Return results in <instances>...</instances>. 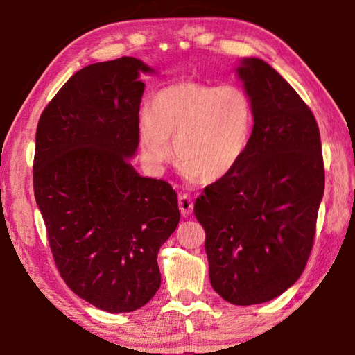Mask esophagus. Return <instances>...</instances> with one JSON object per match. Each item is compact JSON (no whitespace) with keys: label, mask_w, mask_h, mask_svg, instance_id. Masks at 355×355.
<instances>
[{"label":"esophagus","mask_w":355,"mask_h":355,"mask_svg":"<svg viewBox=\"0 0 355 355\" xmlns=\"http://www.w3.org/2000/svg\"><path fill=\"white\" fill-rule=\"evenodd\" d=\"M178 208L183 216H189L194 208V200L189 194H180L178 196Z\"/></svg>","instance_id":"obj_1"}]
</instances>
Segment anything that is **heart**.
<instances>
[{"mask_svg":"<svg viewBox=\"0 0 355 355\" xmlns=\"http://www.w3.org/2000/svg\"><path fill=\"white\" fill-rule=\"evenodd\" d=\"M254 127V103L244 87L182 81L153 95L137 136L144 159L153 169L171 163L177 153L186 177L213 183L243 163Z\"/></svg>","mask_w":355,"mask_h":355,"instance_id":"heart-1","label":"heart"}]
</instances>
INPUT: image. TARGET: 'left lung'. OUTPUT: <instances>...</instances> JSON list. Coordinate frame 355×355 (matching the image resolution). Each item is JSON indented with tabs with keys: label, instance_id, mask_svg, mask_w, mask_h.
Returning <instances> with one entry per match:
<instances>
[{
	"label": "left lung",
	"instance_id": "1",
	"mask_svg": "<svg viewBox=\"0 0 355 355\" xmlns=\"http://www.w3.org/2000/svg\"><path fill=\"white\" fill-rule=\"evenodd\" d=\"M255 110L243 163L208 184L194 214L205 228L209 282L233 305L268 302L309 261L324 194L320 128L297 92L258 58L236 69Z\"/></svg>",
	"mask_w": 355,
	"mask_h": 355
}]
</instances>
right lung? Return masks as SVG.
Wrapping results in <instances>:
<instances>
[{"mask_svg":"<svg viewBox=\"0 0 355 355\" xmlns=\"http://www.w3.org/2000/svg\"><path fill=\"white\" fill-rule=\"evenodd\" d=\"M136 58L91 64L42 112L34 196L56 268L81 299L110 313L146 305L161 285L158 252L178 225L175 191L130 163L152 73Z\"/></svg>","mask_w":355,"mask_h":355,"instance_id":"1","label":"right lung"}]
</instances>
